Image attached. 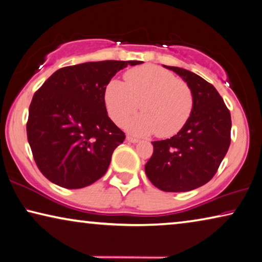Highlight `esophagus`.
<instances>
[{
  "label": "esophagus",
  "instance_id": "obj_1",
  "mask_svg": "<svg viewBox=\"0 0 262 262\" xmlns=\"http://www.w3.org/2000/svg\"><path fill=\"white\" fill-rule=\"evenodd\" d=\"M126 140H127V142H130V143H138L139 142V139H134V138H132V136H127Z\"/></svg>",
  "mask_w": 262,
  "mask_h": 262
}]
</instances>
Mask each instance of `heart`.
<instances>
[{
    "instance_id": "obj_1",
    "label": "heart",
    "mask_w": 262,
    "mask_h": 262,
    "mask_svg": "<svg viewBox=\"0 0 262 262\" xmlns=\"http://www.w3.org/2000/svg\"><path fill=\"white\" fill-rule=\"evenodd\" d=\"M126 83L112 80L104 89V103L115 123L121 124L138 111L143 113L126 122L134 135L156 133L169 138L182 129L193 111V93L189 85L158 66H141L124 74Z\"/></svg>"
}]
</instances>
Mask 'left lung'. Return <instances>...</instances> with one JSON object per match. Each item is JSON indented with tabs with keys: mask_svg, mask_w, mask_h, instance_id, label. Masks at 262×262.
<instances>
[{
	"mask_svg": "<svg viewBox=\"0 0 262 262\" xmlns=\"http://www.w3.org/2000/svg\"><path fill=\"white\" fill-rule=\"evenodd\" d=\"M187 82L193 111L187 123L170 139L151 142L154 151L144 166L150 182L163 192H188L206 185L231 144V113L220 94L189 70L163 66Z\"/></svg>",
	"mask_w": 262,
	"mask_h": 262,
	"instance_id": "left-lung-1",
	"label": "left lung"
}]
</instances>
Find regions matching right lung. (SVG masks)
<instances>
[{
    "label": "right lung",
    "mask_w": 262,
    "mask_h": 262,
    "mask_svg": "<svg viewBox=\"0 0 262 262\" xmlns=\"http://www.w3.org/2000/svg\"><path fill=\"white\" fill-rule=\"evenodd\" d=\"M141 61H99L56 70L34 94L27 135L49 181L83 188L102 178L124 133L108 118L104 89L119 70Z\"/></svg>",
    "instance_id": "add662e5"
}]
</instances>
